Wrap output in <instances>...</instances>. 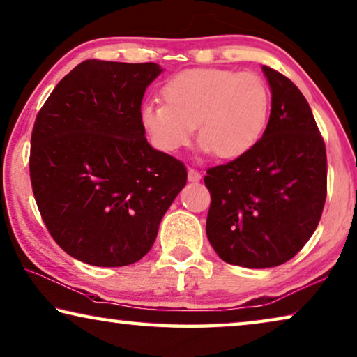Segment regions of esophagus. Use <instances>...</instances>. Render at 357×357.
Instances as JSON below:
<instances>
[{
    "label": "esophagus",
    "mask_w": 357,
    "mask_h": 357,
    "mask_svg": "<svg viewBox=\"0 0 357 357\" xmlns=\"http://www.w3.org/2000/svg\"><path fill=\"white\" fill-rule=\"evenodd\" d=\"M188 179L190 181V183H199V181L202 179V174L197 172V169L189 168L188 169Z\"/></svg>",
    "instance_id": "esophagus-1"
}]
</instances>
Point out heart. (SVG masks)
Instances as JSON below:
<instances>
[{
	"label": "heart",
	"mask_w": 357,
	"mask_h": 357,
	"mask_svg": "<svg viewBox=\"0 0 357 357\" xmlns=\"http://www.w3.org/2000/svg\"><path fill=\"white\" fill-rule=\"evenodd\" d=\"M162 101L141 106L139 121L158 149L190 144L199 127L203 151L231 160L250 152L265 132L270 90L257 73L199 68L173 76Z\"/></svg>",
	"instance_id": "heart-1"
}]
</instances>
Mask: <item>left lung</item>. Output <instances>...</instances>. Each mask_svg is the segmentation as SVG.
<instances>
[{"label":"left lung","instance_id":"left-lung-1","mask_svg":"<svg viewBox=\"0 0 357 357\" xmlns=\"http://www.w3.org/2000/svg\"><path fill=\"white\" fill-rule=\"evenodd\" d=\"M262 70L271 89L262 138L203 179L211 194L208 240L220 259L248 268L296 256L318 227L327 195L326 144L308 101L291 79Z\"/></svg>","mask_w":357,"mask_h":357}]
</instances>
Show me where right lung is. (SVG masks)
Returning a JSON list of instances; mask_svg holds the SVG:
<instances>
[{
	"label": "right lung",
	"mask_w": 357,
	"mask_h": 357,
	"mask_svg": "<svg viewBox=\"0 0 357 357\" xmlns=\"http://www.w3.org/2000/svg\"><path fill=\"white\" fill-rule=\"evenodd\" d=\"M157 63L86 60L56 84L31 132L30 179L49 234L97 267L138 262L188 181L139 121Z\"/></svg>",
	"instance_id": "1"
}]
</instances>
